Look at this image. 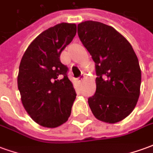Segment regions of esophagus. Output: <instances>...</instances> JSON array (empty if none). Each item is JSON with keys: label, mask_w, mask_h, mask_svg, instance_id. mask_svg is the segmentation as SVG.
I'll list each match as a JSON object with an SVG mask.
<instances>
[{"label": "esophagus", "mask_w": 153, "mask_h": 153, "mask_svg": "<svg viewBox=\"0 0 153 153\" xmlns=\"http://www.w3.org/2000/svg\"><path fill=\"white\" fill-rule=\"evenodd\" d=\"M83 77H84V74H81V76L80 77H79V79H78V80H79V81H82V80H83Z\"/></svg>", "instance_id": "esophagus-1"}]
</instances>
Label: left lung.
Returning a JSON list of instances; mask_svg holds the SVG:
<instances>
[{"label": "left lung", "instance_id": "obj_1", "mask_svg": "<svg viewBox=\"0 0 153 153\" xmlns=\"http://www.w3.org/2000/svg\"><path fill=\"white\" fill-rule=\"evenodd\" d=\"M80 41L92 56L96 92L88 102L94 116L114 124L134 109L141 85V70L133 47L115 28L97 21L78 25Z\"/></svg>", "mask_w": 153, "mask_h": 153}]
</instances>
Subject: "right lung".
I'll return each mask as SVG.
<instances>
[{"label":"right lung","instance_id":"add662e5","mask_svg":"<svg viewBox=\"0 0 153 153\" xmlns=\"http://www.w3.org/2000/svg\"><path fill=\"white\" fill-rule=\"evenodd\" d=\"M76 25L61 23L33 41L20 61L18 88L24 107L38 125L56 128L68 120L76 93L60 62L61 51L76 34Z\"/></svg>","mask_w":153,"mask_h":153}]
</instances>
